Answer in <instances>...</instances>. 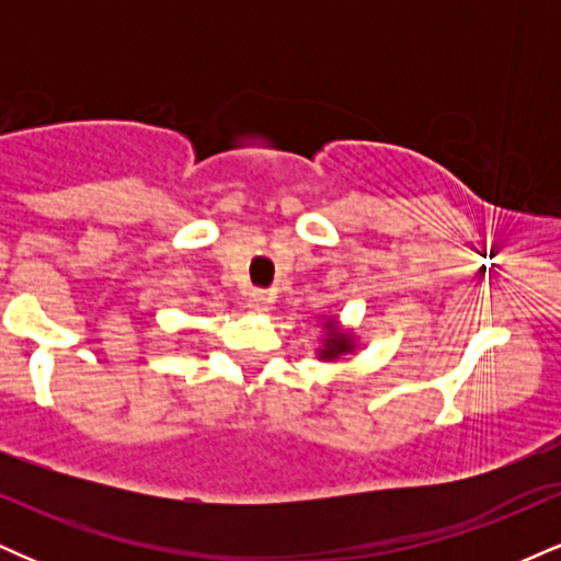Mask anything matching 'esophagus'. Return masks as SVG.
<instances>
[{
    "mask_svg": "<svg viewBox=\"0 0 561 561\" xmlns=\"http://www.w3.org/2000/svg\"><path fill=\"white\" fill-rule=\"evenodd\" d=\"M272 302H274V298L266 293V289H253V293L248 295V308L255 313L268 311V306H272Z\"/></svg>",
    "mask_w": 561,
    "mask_h": 561,
    "instance_id": "1",
    "label": "esophagus"
}]
</instances>
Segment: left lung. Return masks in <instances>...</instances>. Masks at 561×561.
I'll return each instance as SVG.
<instances>
[{"label": "left lung", "mask_w": 561, "mask_h": 561, "mask_svg": "<svg viewBox=\"0 0 561 561\" xmlns=\"http://www.w3.org/2000/svg\"><path fill=\"white\" fill-rule=\"evenodd\" d=\"M324 327H327V340H324V347L319 351V358L332 362V358H340V356H345V353L353 351V334L340 330V327L334 324V319L327 321Z\"/></svg>", "instance_id": "left-lung-1"}]
</instances>
